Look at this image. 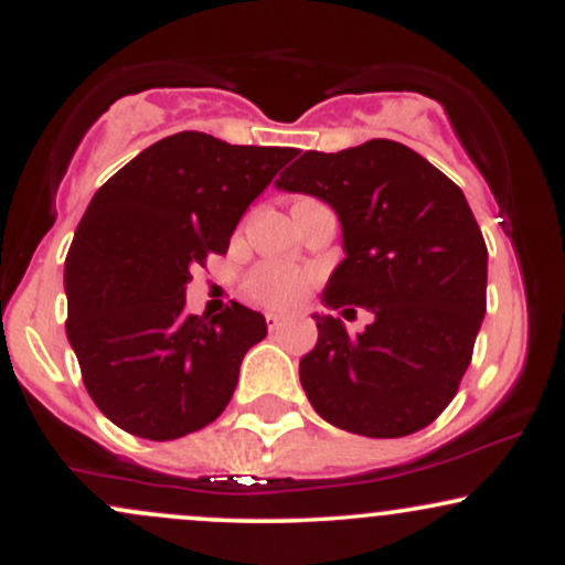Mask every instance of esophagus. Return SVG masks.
Masks as SVG:
<instances>
[{"mask_svg":"<svg viewBox=\"0 0 565 565\" xmlns=\"http://www.w3.org/2000/svg\"><path fill=\"white\" fill-rule=\"evenodd\" d=\"M265 323H268L270 332H278V329H281L284 323H287V319H284L281 313H265Z\"/></svg>","mask_w":565,"mask_h":565,"instance_id":"obj_1","label":"esophagus"}]
</instances>
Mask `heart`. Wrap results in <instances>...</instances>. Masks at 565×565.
Returning a JSON list of instances; mask_svg holds the SVG:
<instances>
[{
    "label": "heart",
    "mask_w": 565,
    "mask_h": 565,
    "mask_svg": "<svg viewBox=\"0 0 565 565\" xmlns=\"http://www.w3.org/2000/svg\"><path fill=\"white\" fill-rule=\"evenodd\" d=\"M310 287L308 270L291 263H263L246 276L244 289L265 308H291Z\"/></svg>",
    "instance_id": "1"
}]
</instances>
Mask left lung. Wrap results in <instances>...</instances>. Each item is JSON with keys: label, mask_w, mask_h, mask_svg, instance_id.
<instances>
[{"label": "left lung", "mask_w": 565, "mask_h": 565, "mask_svg": "<svg viewBox=\"0 0 565 565\" xmlns=\"http://www.w3.org/2000/svg\"><path fill=\"white\" fill-rule=\"evenodd\" d=\"M291 159L276 185L319 196L342 223L345 260L323 305L374 316L361 334L313 316L319 342L300 361L308 401L348 433L412 436L451 404L470 366L486 313L483 233L459 185L404 142Z\"/></svg>", "instance_id": "1"}]
</instances>
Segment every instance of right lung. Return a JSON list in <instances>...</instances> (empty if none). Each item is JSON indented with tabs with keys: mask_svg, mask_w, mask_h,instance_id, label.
<instances>
[{
	"mask_svg": "<svg viewBox=\"0 0 565 565\" xmlns=\"http://www.w3.org/2000/svg\"><path fill=\"white\" fill-rule=\"evenodd\" d=\"M291 153L178 132L97 188L66 255V334L89 398L121 430L183 438L228 406L268 327L242 302L212 319L188 313L185 284L228 252L246 206Z\"/></svg>",
	"mask_w": 565,
	"mask_h": 565,
	"instance_id": "add662e5",
	"label": "right lung"
}]
</instances>
